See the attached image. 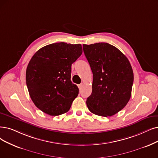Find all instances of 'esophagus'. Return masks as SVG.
<instances>
[{"label":"esophagus","instance_id":"obj_1","mask_svg":"<svg viewBox=\"0 0 158 158\" xmlns=\"http://www.w3.org/2000/svg\"><path fill=\"white\" fill-rule=\"evenodd\" d=\"M78 87L79 88V89H81V88H82V87H83V84H79V85H78Z\"/></svg>","mask_w":158,"mask_h":158}]
</instances>
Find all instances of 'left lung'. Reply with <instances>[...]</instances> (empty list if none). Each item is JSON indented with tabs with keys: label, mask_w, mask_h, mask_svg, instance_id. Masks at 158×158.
<instances>
[{
	"label": "left lung",
	"mask_w": 158,
	"mask_h": 158,
	"mask_svg": "<svg viewBox=\"0 0 158 158\" xmlns=\"http://www.w3.org/2000/svg\"><path fill=\"white\" fill-rule=\"evenodd\" d=\"M93 75L92 93L87 98L89 110L99 116L114 115L131 97L134 73L126 56L107 43L83 45Z\"/></svg>",
	"instance_id": "obj_1"
}]
</instances>
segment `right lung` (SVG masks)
<instances>
[{
	"label": "right lung",
	"mask_w": 158,
	"mask_h": 158,
	"mask_svg": "<svg viewBox=\"0 0 158 158\" xmlns=\"http://www.w3.org/2000/svg\"><path fill=\"white\" fill-rule=\"evenodd\" d=\"M82 54L80 44H50L34 54L26 71V82L37 108L52 116L67 112L78 94L71 80V65Z\"/></svg>",
	"instance_id": "add662e5"
}]
</instances>
